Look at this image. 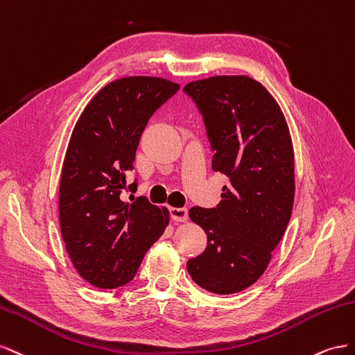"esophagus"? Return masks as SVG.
Listing matches in <instances>:
<instances>
[{
	"label": "esophagus",
	"instance_id": "esophagus-1",
	"mask_svg": "<svg viewBox=\"0 0 355 355\" xmlns=\"http://www.w3.org/2000/svg\"><path fill=\"white\" fill-rule=\"evenodd\" d=\"M171 217L174 221H187L189 211L187 208H171Z\"/></svg>",
	"mask_w": 355,
	"mask_h": 355
}]
</instances>
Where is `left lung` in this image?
<instances>
[{"label":"left lung","instance_id":"obj_1","mask_svg":"<svg viewBox=\"0 0 355 355\" xmlns=\"http://www.w3.org/2000/svg\"><path fill=\"white\" fill-rule=\"evenodd\" d=\"M211 144L212 169L229 178L216 208H190L205 230V251L187 261L191 279L216 295L245 290L266 270L295 199V157L284 114L247 76H217L184 86Z\"/></svg>","mask_w":355,"mask_h":355}]
</instances>
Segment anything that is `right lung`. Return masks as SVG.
Masks as SVG:
<instances>
[{"instance_id":"right-lung-1","label":"right lung","mask_w":355,"mask_h":355,"mask_svg":"<svg viewBox=\"0 0 355 355\" xmlns=\"http://www.w3.org/2000/svg\"><path fill=\"white\" fill-rule=\"evenodd\" d=\"M180 86L157 77L108 83L86 105L71 135L59 187V221L74 268L98 288L128 284L147 250L164 234L169 212L126 184L139 138L155 111Z\"/></svg>"}]
</instances>
